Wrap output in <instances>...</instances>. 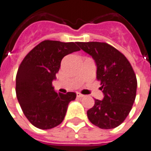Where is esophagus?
I'll list each match as a JSON object with an SVG mask.
<instances>
[{"label":"esophagus","instance_id":"obj_1","mask_svg":"<svg viewBox=\"0 0 151 151\" xmlns=\"http://www.w3.org/2000/svg\"><path fill=\"white\" fill-rule=\"evenodd\" d=\"M76 95H77V97H78V98H83V97L85 96V95L81 94V93H76Z\"/></svg>","mask_w":151,"mask_h":151}]
</instances>
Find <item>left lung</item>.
I'll list each match as a JSON object with an SVG mask.
<instances>
[{"label":"left lung","instance_id":"obj_1","mask_svg":"<svg viewBox=\"0 0 151 151\" xmlns=\"http://www.w3.org/2000/svg\"><path fill=\"white\" fill-rule=\"evenodd\" d=\"M84 52L93 57L97 65L104 99H95L87 110L89 121L102 129L121 125L131 111L136 98L137 78L127 58L106 42H78Z\"/></svg>","mask_w":151,"mask_h":151}]
</instances>
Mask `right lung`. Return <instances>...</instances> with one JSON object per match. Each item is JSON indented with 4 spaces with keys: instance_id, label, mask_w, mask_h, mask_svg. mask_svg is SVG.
Listing matches in <instances>:
<instances>
[{
    "instance_id": "obj_1",
    "label": "right lung",
    "mask_w": 151,
    "mask_h": 151,
    "mask_svg": "<svg viewBox=\"0 0 151 151\" xmlns=\"http://www.w3.org/2000/svg\"><path fill=\"white\" fill-rule=\"evenodd\" d=\"M77 42L46 40L31 50L19 65L16 94L21 109L31 124L51 129L64 121L68 104L76 93H58L52 87L63 58L79 51Z\"/></svg>"
}]
</instances>
